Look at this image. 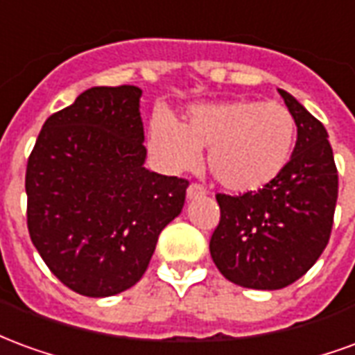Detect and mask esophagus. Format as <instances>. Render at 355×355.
<instances>
[{
	"mask_svg": "<svg viewBox=\"0 0 355 355\" xmlns=\"http://www.w3.org/2000/svg\"><path fill=\"white\" fill-rule=\"evenodd\" d=\"M205 188L200 184H190L188 186V190H186V196H188V200H198V198H205Z\"/></svg>",
	"mask_w": 355,
	"mask_h": 355,
	"instance_id": "1",
	"label": "esophagus"
}]
</instances>
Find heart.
<instances>
[{
	"label": "heart",
	"mask_w": 355,
	"mask_h": 355,
	"mask_svg": "<svg viewBox=\"0 0 355 355\" xmlns=\"http://www.w3.org/2000/svg\"><path fill=\"white\" fill-rule=\"evenodd\" d=\"M150 150L163 167L184 171L207 152V167L230 192L249 193L270 184L289 163L297 121L277 102L228 101L196 106L184 123L165 110L150 121Z\"/></svg>",
	"instance_id": "heart-1"
}]
</instances>
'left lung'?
Wrapping results in <instances>:
<instances>
[{
    "mask_svg": "<svg viewBox=\"0 0 355 355\" xmlns=\"http://www.w3.org/2000/svg\"><path fill=\"white\" fill-rule=\"evenodd\" d=\"M277 91L297 121L293 155L259 192L216 196L220 223L209 243L220 274L247 289H283L302 277L327 247L338 198L325 127L293 94Z\"/></svg>",
    "mask_w": 355,
    "mask_h": 355,
    "instance_id": "obj_1",
    "label": "left lung"
}]
</instances>
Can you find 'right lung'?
Returning <instances> with one entry per match:
<instances>
[{
    "instance_id": "obj_1",
    "label": "right lung",
    "mask_w": 355,
    "mask_h": 355,
    "mask_svg": "<svg viewBox=\"0 0 355 355\" xmlns=\"http://www.w3.org/2000/svg\"><path fill=\"white\" fill-rule=\"evenodd\" d=\"M142 91L91 87L43 123L28 157V232L45 264L83 297H112L146 272L188 180L144 167Z\"/></svg>"
}]
</instances>
